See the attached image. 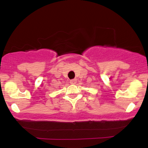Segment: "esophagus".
<instances>
[{
  "mask_svg": "<svg viewBox=\"0 0 148 148\" xmlns=\"http://www.w3.org/2000/svg\"><path fill=\"white\" fill-rule=\"evenodd\" d=\"M70 83L71 84H76V79H72L70 80Z\"/></svg>",
  "mask_w": 148,
  "mask_h": 148,
  "instance_id": "1",
  "label": "esophagus"
}]
</instances>
